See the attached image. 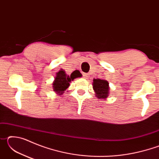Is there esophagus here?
<instances>
[{
    "label": "esophagus",
    "instance_id": "esophagus-1",
    "mask_svg": "<svg viewBox=\"0 0 159 159\" xmlns=\"http://www.w3.org/2000/svg\"><path fill=\"white\" fill-rule=\"evenodd\" d=\"M83 76H84L85 79H87V78H88V74H83Z\"/></svg>",
    "mask_w": 159,
    "mask_h": 159
}]
</instances>
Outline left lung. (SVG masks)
<instances>
[{
	"instance_id": "8db88e82",
	"label": "left lung",
	"mask_w": 159,
	"mask_h": 159,
	"mask_svg": "<svg viewBox=\"0 0 159 159\" xmlns=\"http://www.w3.org/2000/svg\"><path fill=\"white\" fill-rule=\"evenodd\" d=\"M93 90L95 95L99 99H106L109 95V82L107 80L101 79H94L93 80Z\"/></svg>"
}]
</instances>
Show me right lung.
I'll return each instance as SVG.
<instances>
[{"mask_svg":"<svg viewBox=\"0 0 159 159\" xmlns=\"http://www.w3.org/2000/svg\"><path fill=\"white\" fill-rule=\"evenodd\" d=\"M82 74L79 71H74L70 75H67L64 70L60 69L57 73H56V76L52 83V89L57 95H61L64 93L65 91L67 92V89L69 87L70 83L75 79L80 78Z\"/></svg>","mask_w":159,"mask_h":159,"instance_id":"add662e5","label":"right lung"}]
</instances>
